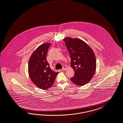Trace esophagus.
Instances as JSON below:
<instances>
[{
    "instance_id": "obj_1",
    "label": "esophagus",
    "mask_w": 123,
    "mask_h": 123,
    "mask_svg": "<svg viewBox=\"0 0 123 123\" xmlns=\"http://www.w3.org/2000/svg\"><path fill=\"white\" fill-rule=\"evenodd\" d=\"M66 69H67V67H66V66H63V68H62V70H63V71H65V70H66Z\"/></svg>"
}]
</instances>
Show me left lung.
<instances>
[{"label":"left lung","mask_w":123,"mask_h":123,"mask_svg":"<svg viewBox=\"0 0 123 123\" xmlns=\"http://www.w3.org/2000/svg\"><path fill=\"white\" fill-rule=\"evenodd\" d=\"M71 58V67L74 71L72 82L78 86L88 83L96 70V59L93 50L86 42L78 38L63 39Z\"/></svg>","instance_id":"obj_1"}]
</instances>
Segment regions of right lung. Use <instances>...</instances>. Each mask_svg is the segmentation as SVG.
I'll use <instances>...</instances> for the list:
<instances>
[{
    "mask_svg": "<svg viewBox=\"0 0 123 123\" xmlns=\"http://www.w3.org/2000/svg\"><path fill=\"white\" fill-rule=\"evenodd\" d=\"M50 43L40 45L31 54L28 62V74L31 81L41 89H47L53 85L59 73L52 71L46 60Z\"/></svg>",
    "mask_w": 123,
    "mask_h": 123,
    "instance_id": "right-lung-1",
    "label": "right lung"
}]
</instances>
